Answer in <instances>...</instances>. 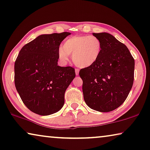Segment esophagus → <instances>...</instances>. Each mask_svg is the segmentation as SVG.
Here are the masks:
<instances>
[{
	"label": "esophagus",
	"instance_id": "esophagus-1",
	"mask_svg": "<svg viewBox=\"0 0 150 150\" xmlns=\"http://www.w3.org/2000/svg\"><path fill=\"white\" fill-rule=\"evenodd\" d=\"M79 69H75V74H76V75H79Z\"/></svg>",
	"mask_w": 150,
	"mask_h": 150
}]
</instances>
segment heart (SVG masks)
Listing matches in <instances>:
<instances>
[{"mask_svg": "<svg viewBox=\"0 0 150 150\" xmlns=\"http://www.w3.org/2000/svg\"><path fill=\"white\" fill-rule=\"evenodd\" d=\"M102 52V42L93 35H74L65 40L59 50V59L67 61L72 54L74 63L80 67H88L94 64Z\"/></svg>", "mask_w": 150, "mask_h": 150, "instance_id": "b5f03b06", "label": "heart"}]
</instances>
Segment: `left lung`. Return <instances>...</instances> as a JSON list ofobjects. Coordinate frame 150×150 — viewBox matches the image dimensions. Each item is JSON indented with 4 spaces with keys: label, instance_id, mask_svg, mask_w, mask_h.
Segmentation results:
<instances>
[{
    "label": "left lung",
    "instance_id": "8db88e82",
    "mask_svg": "<svg viewBox=\"0 0 150 150\" xmlns=\"http://www.w3.org/2000/svg\"><path fill=\"white\" fill-rule=\"evenodd\" d=\"M102 42L99 59L81 69L83 93L93 110L107 112L118 108L127 99L134 80L135 60L124 44L108 33H93Z\"/></svg>",
    "mask_w": 150,
    "mask_h": 150
}]
</instances>
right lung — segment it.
Here are the masks:
<instances>
[{"label": "right lung", "mask_w": 150, "mask_h": 150, "mask_svg": "<svg viewBox=\"0 0 150 150\" xmlns=\"http://www.w3.org/2000/svg\"><path fill=\"white\" fill-rule=\"evenodd\" d=\"M69 32L40 35L21 49L15 62V85L27 108L39 115L61 110L75 69L58 66L60 44Z\"/></svg>", "instance_id": "add662e5"}]
</instances>
